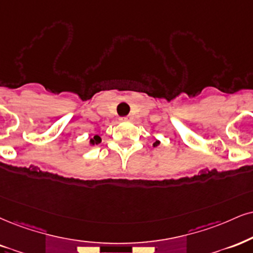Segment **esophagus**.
<instances>
[{"instance_id":"esophagus-1","label":"esophagus","mask_w":253,"mask_h":253,"mask_svg":"<svg viewBox=\"0 0 253 253\" xmlns=\"http://www.w3.org/2000/svg\"><path fill=\"white\" fill-rule=\"evenodd\" d=\"M132 118L131 117H124V118H122V121H131Z\"/></svg>"}]
</instances>
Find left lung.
Returning <instances> with one entry per match:
<instances>
[{
	"label": "left lung",
	"instance_id": "8db88e82",
	"mask_svg": "<svg viewBox=\"0 0 253 253\" xmlns=\"http://www.w3.org/2000/svg\"><path fill=\"white\" fill-rule=\"evenodd\" d=\"M160 144H161V142H160V141H156V142H155L154 144H152V145H154L155 148H156V146H158V145H160Z\"/></svg>",
	"mask_w": 253,
	"mask_h": 253
}]
</instances>
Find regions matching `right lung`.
<instances>
[{
    "label": "right lung",
    "mask_w": 253,
    "mask_h": 253,
    "mask_svg": "<svg viewBox=\"0 0 253 253\" xmlns=\"http://www.w3.org/2000/svg\"><path fill=\"white\" fill-rule=\"evenodd\" d=\"M102 142V139H101V137H99L98 135H95L92 137L91 139H90V142H89V144L90 145H97V144H99V143Z\"/></svg>",
    "instance_id": "add662e5"
}]
</instances>
